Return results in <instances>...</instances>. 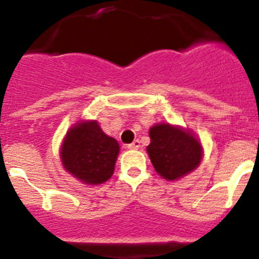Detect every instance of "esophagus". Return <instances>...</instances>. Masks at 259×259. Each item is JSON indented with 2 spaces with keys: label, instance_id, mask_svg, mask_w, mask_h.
I'll return each instance as SVG.
<instances>
[{
  "label": "esophagus",
  "instance_id": "esophagus-1",
  "mask_svg": "<svg viewBox=\"0 0 259 259\" xmlns=\"http://www.w3.org/2000/svg\"><path fill=\"white\" fill-rule=\"evenodd\" d=\"M140 146H141L140 140H135L134 143L130 144V145H127V149H134V150H136V149H139Z\"/></svg>",
  "mask_w": 259,
  "mask_h": 259
}]
</instances>
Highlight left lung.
Masks as SVG:
<instances>
[{
	"instance_id": "8db88e82",
	"label": "left lung",
	"mask_w": 259,
	"mask_h": 259,
	"mask_svg": "<svg viewBox=\"0 0 259 259\" xmlns=\"http://www.w3.org/2000/svg\"><path fill=\"white\" fill-rule=\"evenodd\" d=\"M146 152L154 170L166 180H179L200 166L203 149L188 128L170 123H157L149 130Z\"/></svg>"
}]
</instances>
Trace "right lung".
I'll list each match as a JSON object with an SVG mask.
<instances>
[{"instance_id":"1","label":"right lung","mask_w":259,"mask_h":259,"mask_svg":"<svg viewBox=\"0 0 259 259\" xmlns=\"http://www.w3.org/2000/svg\"><path fill=\"white\" fill-rule=\"evenodd\" d=\"M119 144L101 130L97 120H80L66 134L59 157L67 172L83 184L98 185L113 176Z\"/></svg>"}]
</instances>
